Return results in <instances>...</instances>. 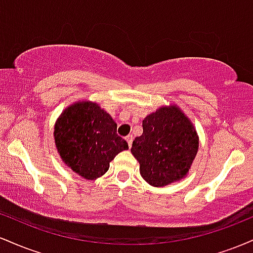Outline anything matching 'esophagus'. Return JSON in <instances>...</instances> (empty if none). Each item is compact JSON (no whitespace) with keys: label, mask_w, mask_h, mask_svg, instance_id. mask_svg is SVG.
Masks as SVG:
<instances>
[{"label":"esophagus","mask_w":253,"mask_h":253,"mask_svg":"<svg viewBox=\"0 0 253 253\" xmlns=\"http://www.w3.org/2000/svg\"><path fill=\"white\" fill-rule=\"evenodd\" d=\"M126 141H127V143H128V146H129V147L132 146V143H133V135H132V134L127 135V136H126Z\"/></svg>","instance_id":"1"}]
</instances>
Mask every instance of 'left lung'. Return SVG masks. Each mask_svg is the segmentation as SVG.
<instances>
[{"instance_id":"1","label":"left lung","mask_w":253,"mask_h":253,"mask_svg":"<svg viewBox=\"0 0 253 253\" xmlns=\"http://www.w3.org/2000/svg\"><path fill=\"white\" fill-rule=\"evenodd\" d=\"M199 150L196 130L175 106L163 107L143 120V134L134 139L132 155L143 178L164 187L187 175Z\"/></svg>"}]
</instances>
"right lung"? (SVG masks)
I'll list each match as a JSON object with an SVG mask.
<instances>
[{
    "mask_svg": "<svg viewBox=\"0 0 253 253\" xmlns=\"http://www.w3.org/2000/svg\"><path fill=\"white\" fill-rule=\"evenodd\" d=\"M54 141L64 163L86 179L106 173L110 161L128 149L112 117L91 102H78L60 115Z\"/></svg>",
    "mask_w": 253,
    "mask_h": 253,
    "instance_id": "1",
    "label": "right lung"
}]
</instances>
